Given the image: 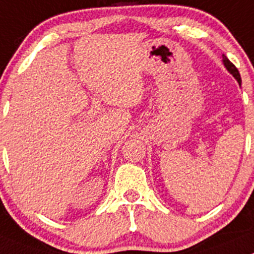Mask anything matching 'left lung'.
I'll use <instances>...</instances> for the list:
<instances>
[{
  "mask_svg": "<svg viewBox=\"0 0 254 254\" xmlns=\"http://www.w3.org/2000/svg\"><path fill=\"white\" fill-rule=\"evenodd\" d=\"M222 61H223V64H224V67H226L227 68V71L229 72V73L232 74V76L234 77V78L237 79V82L238 83H242V79H241V74H240V72H238V69H237V67L234 66L233 64H232L231 61H229L228 59H227L226 56H224V55H222Z\"/></svg>",
  "mask_w": 254,
  "mask_h": 254,
  "instance_id": "obj_1",
  "label": "left lung"
}]
</instances>
